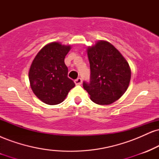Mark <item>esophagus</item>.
Returning a JSON list of instances; mask_svg holds the SVG:
<instances>
[{
	"instance_id": "esophagus-1",
	"label": "esophagus",
	"mask_w": 159,
	"mask_h": 159,
	"mask_svg": "<svg viewBox=\"0 0 159 159\" xmlns=\"http://www.w3.org/2000/svg\"><path fill=\"white\" fill-rule=\"evenodd\" d=\"M82 83V79L80 78H78L77 79L75 80V84L76 85H81Z\"/></svg>"
}]
</instances>
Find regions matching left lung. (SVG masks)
Segmentation results:
<instances>
[{"mask_svg":"<svg viewBox=\"0 0 159 159\" xmlns=\"http://www.w3.org/2000/svg\"><path fill=\"white\" fill-rule=\"evenodd\" d=\"M90 62V82L83 87L90 99L100 105H107L118 100L129 87L131 69L126 60L112 44L98 40L87 47Z\"/></svg>","mask_w":159,"mask_h":159,"instance_id":"1","label":"left lung"}]
</instances>
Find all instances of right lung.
<instances>
[{"mask_svg": "<svg viewBox=\"0 0 159 159\" xmlns=\"http://www.w3.org/2000/svg\"><path fill=\"white\" fill-rule=\"evenodd\" d=\"M71 45L53 42L37 53L29 69V81L36 97L47 105L61 103L75 86L68 78L65 57Z\"/></svg>", "mask_w": 159, "mask_h": 159, "instance_id": "right-lung-1", "label": "right lung"}]
</instances>
